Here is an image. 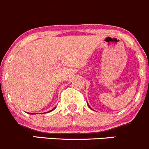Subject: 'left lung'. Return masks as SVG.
<instances>
[{"mask_svg": "<svg viewBox=\"0 0 149 149\" xmlns=\"http://www.w3.org/2000/svg\"><path fill=\"white\" fill-rule=\"evenodd\" d=\"M88 106H89V107H90V105H88Z\"/></svg>", "mask_w": 149, "mask_h": 149, "instance_id": "8db88e82", "label": "left lung"}]
</instances>
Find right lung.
I'll use <instances>...</instances> for the list:
<instances>
[{
	"label": "right lung",
	"mask_w": 149,
	"mask_h": 149,
	"mask_svg": "<svg viewBox=\"0 0 149 149\" xmlns=\"http://www.w3.org/2000/svg\"><path fill=\"white\" fill-rule=\"evenodd\" d=\"M54 109H55V108H54ZM54 109H52V110H51V111H52V110H54ZM29 114H33V113H29Z\"/></svg>",
	"instance_id": "right-lung-1"
}]
</instances>
